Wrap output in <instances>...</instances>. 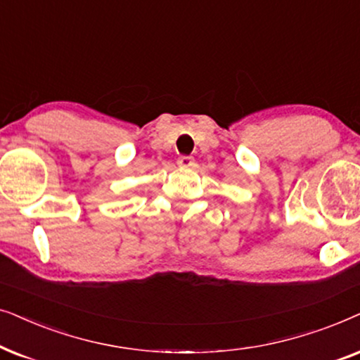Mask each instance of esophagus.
Wrapping results in <instances>:
<instances>
[{"instance_id":"34e87169","label":"esophagus","mask_w":360,"mask_h":360,"mask_svg":"<svg viewBox=\"0 0 360 360\" xmlns=\"http://www.w3.org/2000/svg\"><path fill=\"white\" fill-rule=\"evenodd\" d=\"M177 165H179L181 167H191L194 166V158L193 156H179L177 158Z\"/></svg>"}]
</instances>
